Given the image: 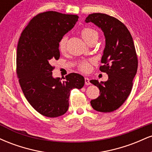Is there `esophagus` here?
Listing matches in <instances>:
<instances>
[{"label": "esophagus", "instance_id": "34e87169", "mask_svg": "<svg viewBox=\"0 0 152 152\" xmlns=\"http://www.w3.org/2000/svg\"><path fill=\"white\" fill-rule=\"evenodd\" d=\"M85 84H86V85H90L91 84L90 79L88 78H87V77L85 78Z\"/></svg>", "mask_w": 152, "mask_h": 152}]
</instances>
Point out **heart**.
<instances>
[{"label": "heart", "mask_w": 152, "mask_h": 152, "mask_svg": "<svg viewBox=\"0 0 152 152\" xmlns=\"http://www.w3.org/2000/svg\"><path fill=\"white\" fill-rule=\"evenodd\" d=\"M81 36L86 43H88L91 39L94 38H98L99 34L96 31L91 28H84L81 31ZM66 42H67V37L63 36L61 38L58 43V49L60 52L64 53L66 49ZM95 63L94 59H89V60H84L81 61L78 65V69L80 71L83 72H88L91 69V65Z\"/></svg>", "instance_id": "heart-1"}]
</instances>
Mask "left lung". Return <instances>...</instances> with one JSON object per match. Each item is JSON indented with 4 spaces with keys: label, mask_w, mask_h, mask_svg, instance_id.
Listing matches in <instances>:
<instances>
[{
    "label": "left lung",
    "mask_w": 152,
    "mask_h": 152,
    "mask_svg": "<svg viewBox=\"0 0 152 152\" xmlns=\"http://www.w3.org/2000/svg\"><path fill=\"white\" fill-rule=\"evenodd\" d=\"M86 23L91 22L104 32L106 46L99 69L109 78L99 82L91 80L100 91V96L91 101L94 110L111 112L124 103L131 93L133 79L137 71L138 59L133 38L126 26L118 19L104 13L88 15Z\"/></svg>",
    "instance_id": "obj_1"
}]
</instances>
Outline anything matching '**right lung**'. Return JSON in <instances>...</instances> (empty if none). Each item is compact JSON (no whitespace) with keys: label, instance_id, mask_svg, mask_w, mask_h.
Here are the masks:
<instances>
[{"label":"right lung","instance_id":"1","mask_svg":"<svg viewBox=\"0 0 152 152\" xmlns=\"http://www.w3.org/2000/svg\"><path fill=\"white\" fill-rule=\"evenodd\" d=\"M76 15L56 11L38 13L29 21L17 46L16 73L24 96L35 110L47 117L64 115L73 88L80 89L85 80L71 73L64 81L53 78L52 60L60 57L58 43L78 21Z\"/></svg>","mask_w":152,"mask_h":152}]
</instances>
